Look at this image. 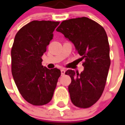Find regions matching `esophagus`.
Wrapping results in <instances>:
<instances>
[{
	"instance_id": "1",
	"label": "esophagus",
	"mask_w": 125,
	"mask_h": 125,
	"mask_svg": "<svg viewBox=\"0 0 125 125\" xmlns=\"http://www.w3.org/2000/svg\"><path fill=\"white\" fill-rule=\"evenodd\" d=\"M65 70L64 69H61V73H62V75L65 74Z\"/></svg>"
}]
</instances>
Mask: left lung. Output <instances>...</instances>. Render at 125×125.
Instances as JSON below:
<instances>
[{
	"mask_svg": "<svg viewBox=\"0 0 125 125\" xmlns=\"http://www.w3.org/2000/svg\"><path fill=\"white\" fill-rule=\"evenodd\" d=\"M74 45L84 59V69L80 74L69 69L71 82L68 87L73 104L87 108L98 101L104 89L110 65L108 36L103 26L87 17L63 21L57 28Z\"/></svg>",
	"mask_w": 125,
	"mask_h": 125,
	"instance_id": "8db88e82",
	"label": "left lung"
}]
</instances>
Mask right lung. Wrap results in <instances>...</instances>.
I'll return each mask as SVG.
<instances>
[{
	"mask_svg": "<svg viewBox=\"0 0 125 125\" xmlns=\"http://www.w3.org/2000/svg\"><path fill=\"white\" fill-rule=\"evenodd\" d=\"M58 21H32L19 30L11 51V73L25 101L34 106L49 103L61 71L42 65V57L53 37Z\"/></svg>",
	"mask_w": 125,
	"mask_h": 125,
	"instance_id": "right-lung-1",
	"label": "right lung"
}]
</instances>
